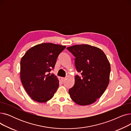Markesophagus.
<instances>
[{
	"instance_id": "1",
	"label": "esophagus",
	"mask_w": 131,
	"mask_h": 131,
	"mask_svg": "<svg viewBox=\"0 0 131 131\" xmlns=\"http://www.w3.org/2000/svg\"><path fill=\"white\" fill-rule=\"evenodd\" d=\"M65 78H62V77H59V80L61 82H64L65 81Z\"/></svg>"
}]
</instances>
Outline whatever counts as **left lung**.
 <instances>
[{"label":"left lung","mask_w":131,"mask_h":131,"mask_svg":"<svg viewBox=\"0 0 131 131\" xmlns=\"http://www.w3.org/2000/svg\"><path fill=\"white\" fill-rule=\"evenodd\" d=\"M75 56V65L81 76L75 77V84L68 92L76 104L85 106L94 103L103 94L109 83L111 65L99 48L89 45L67 47Z\"/></svg>","instance_id":"obj_1"}]
</instances>
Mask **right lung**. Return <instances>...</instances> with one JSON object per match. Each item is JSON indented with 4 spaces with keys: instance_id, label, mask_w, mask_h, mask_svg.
I'll return each instance as SVG.
<instances>
[{
    "instance_id": "add662e5",
    "label": "right lung",
    "mask_w": 131,
    "mask_h": 131,
    "mask_svg": "<svg viewBox=\"0 0 131 131\" xmlns=\"http://www.w3.org/2000/svg\"><path fill=\"white\" fill-rule=\"evenodd\" d=\"M65 46L43 43L27 50L20 60L22 85L32 100L45 102L50 100L59 86V80L49 73L54 67Z\"/></svg>"
}]
</instances>
